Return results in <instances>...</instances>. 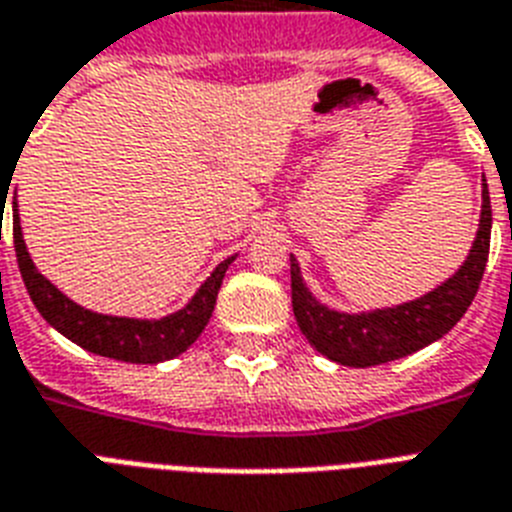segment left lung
<instances>
[{
  "label": "left lung",
  "instance_id": "8db88e82",
  "mask_svg": "<svg viewBox=\"0 0 512 512\" xmlns=\"http://www.w3.org/2000/svg\"><path fill=\"white\" fill-rule=\"evenodd\" d=\"M481 197L484 205H481L479 231L471 255L465 257L458 273L447 278L442 286L405 305L357 315L328 310L307 292L297 257L292 255V307L299 331L307 336V342L334 363L368 368V365L413 355L436 339H442L471 307L484 276L489 236H492V205H489L486 184Z\"/></svg>",
  "mask_w": 512,
  "mask_h": 512
}]
</instances>
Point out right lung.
I'll return each instance as SVG.
<instances>
[{
  "mask_svg": "<svg viewBox=\"0 0 512 512\" xmlns=\"http://www.w3.org/2000/svg\"><path fill=\"white\" fill-rule=\"evenodd\" d=\"M12 239H15L20 276L26 281L28 294H31L36 310L44 315V321L83 350L112 357V360H123V363H162V360H173L189 350L191 344L197 342V336L205 331L207 321L213 315L223 276H226L228 265L234 263V257L223 260L205 284L199 286L184 310L165 315L160 321H136V318H115V315L83 310L81 305H76L73 299L65 297L57 286L41 276L28 255L26 242H23L18 202H12Z\"/></svg>",
  "mask_w": 512,
  "mask_h": 512,
  "instance_id": "right-lung-1",
  "label": "right lung"
}]
</instances>
